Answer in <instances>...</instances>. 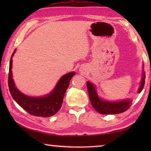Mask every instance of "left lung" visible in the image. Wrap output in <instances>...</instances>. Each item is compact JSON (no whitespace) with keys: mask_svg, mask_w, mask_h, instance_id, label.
<instances>
[{"mask_svg":"<svg viewBox=\"0 0 151 151\" xmlns=\"http://www.w3.org/2000/svg\"><path fill=\"white\" fill-rule=\"evenodd\" d=\"M145 74L143 71L142 78L140 83V88L138 93H140L144 88L145 83ZM88 93L90 98L92 106L96 111L103 114H115L127 111L132 104V101L130 100H124L119 102H111L103 100L99 98L96 93L95 86L90 82H86Z\"/></svg>","mask_w":151,"mask_h":151,"instance_id":"left-lung-1","label":"left lung"}]
</instances>
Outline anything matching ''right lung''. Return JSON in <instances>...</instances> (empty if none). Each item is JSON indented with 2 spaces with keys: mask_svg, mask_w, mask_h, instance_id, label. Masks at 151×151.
<instances>
[{
  "mask_svg": "<svg viewBox=\"0 0 151 151\" xmlns=\"http://www.w3.org/2000/svg\"><path fill=\"white\" fill-rule=\"evenodd\" d=\"M16 52L11 56L9 65V87L10 93L14 100L24 109L28 113L36 116L48 117L55 115L62 106L65 92L69 86L70 81L75 75V72H70L63 76L50 94L42 97H32L25 95L20 92L15 86L12 74V57Z\"/></svg>",
  "mask_w": 151,
  "mask_h": 151,
  "instance_id": "1",
  "label": "right lung"
}]
</instances>
